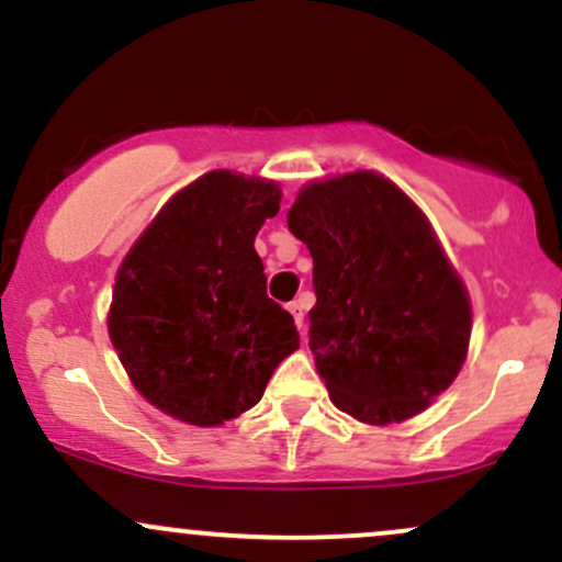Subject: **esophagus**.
Returning a JSON list of instances; mask_svg holds the SVG:
<instances>
[{
	"label": "esophagus",
	"mask_w": 562,
	"mask_h": 562,
	"mask_svg": "<svg viewBox=\"0 0 562 562\" xmlns=\"http://www.w3.org/2000/svg\"><path fill=\"white\" fill-rule=\"evenodd\" d=\"M288 310H291V314H293V319H295V328H299L301 336H304V333H306V323H304V310H306V301H304V299H295V301H291V304H288Z\"/></svg>",
	"instance_id": "34e87169"
}]
</instances>
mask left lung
Here are the masks:
<instances>
[{
  "mask_svg": "<svg viewBox=\"0 0 562 562\" xmlns=\"http://www.w3.org/2000/svg\"><path fill=\"white\" fill-rule=\"evenodd\" d=\"M288 226L312 252L310 349L333 405L357 422H405L467 360L472 306L427 215L371 170L314 181Z\"/></svg>",
  "mask_w": 562,
  "mask_h": 562,
  "instance_id": "8db88e82",
  "label": "left lung"
}]
</instances>
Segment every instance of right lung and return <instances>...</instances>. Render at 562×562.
<instances>
[{
	"label": "right lung",
	"mask_w": 562,
	"mask_h": 562,
	"mask_svg": "<svg viewBox=\"0 0 562 562\" xmlns=\"http://www.w3.org/2000/svg\"><path fill=\"white\" fill-rule=\"evenodd\" d=\"M280 187L213 170L165 202L116 271L109 336L135 390L172 418L218 427L261 400L299 349L252 243Z\"/></svg>",
	"instance_id": "obj_1"
}]
</instances>
